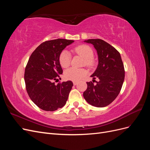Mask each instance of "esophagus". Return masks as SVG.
I'll return each instance as SVG.
<instances>
[{
	"label": "esophagus",
	"mask_w": 150,
	"mask_h": 150,
	"mask_svg": "<svg viewBox=\"0 0 150 150\" xmlns=\"http://www.w3.org/2000/svg\"><path fill=\"white\" fill-rule=\"evenodd\" d=\"M73 84H74V86L77 85V84H78V82H77V81H74V82H73Z\"/></svg>",
	"instance_id": "1"
}]
</instances>
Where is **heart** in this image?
<instances>
[{
  "instance_id": "1",
  "label": "heart",
  "mask_w": 150,
  "mask_h": 150,
  "mask_svg": "<svg viewBox=\"0 0 150 150\" xmlns=\"http://www.w3.org/2000/svg\"><path fill=\"white\" fill-rule=\"evenodd\" d=\"M74 52L85 59L86 65L91 66L93 64L92 58L93 57L94 53L91 47L88 45L82 44L76 46L74 49ZM71 55L69 51L64 50L61 52L59 57V61L61 66L64 67H67L71 64ZM88 72L84 69H78L75 67H70L64 71V78L67 80L72 81H78L87 74Z\"/></svg>"
}]
</instances>
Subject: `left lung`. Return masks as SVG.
Masks as SVG:
<instances>
[{
    "mask_svg": "<svg viewBox=\"0 0 150 150\" xmlns=\"http://www.w3.org/2000/svg\"><path fill=\"white\" fill-rule=\"evenodd\" d=\"M92 44L96 50L98 65L91 76L93 80L99 79L96 84L88 82L83 93L85 100L91 105L98 108L111 104L119 94L125 79V69L120 52L110 44L99 39L84 40Z\"/></svg>",
    "mask_w": 150,
    "mask_h": 150,
    "instance_id": "obj_1",
    "label": "left lung"
}]
</instances>
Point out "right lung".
<instances>
[{"label": "right lung", "instance_id": "right-lung-1", "mask_svg": "<svg viewBox=\"0 0 150 150\" xmlns=\"http://www.w3.org/2000/svg\"><path fill=\"white\" fill-rule=\"evenodd\" d=\"M74 41L57 39L46 41L32 53L25 69L24 80L30 99L44 111H54L64 106L73 83L71 81L58 83L62 69L59 61L60 54Z\"/></svg>", "mask_w": 150, "mask_h": 150}]
</instances>
